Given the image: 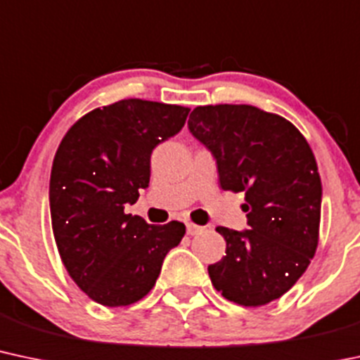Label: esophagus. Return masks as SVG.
I'll return each instance as SVG.
<instances>
[{
	"label": "esophagus",
	"mask_w": 360,
	"mask_h": 360,
	"mask_svg": "<svg viewBox=\"0 0 360 360\" xmlns=\"http://www.w3.org/2000/svg\"><path fill=\"white\" fill-rule=\"evenodd\" d=\"M186 231H188L189 236H196V234H200L201 231H203V227H200V225H196L193 222H188L186 224Z\"/></svg>",
	"instance_id": "obj_1"
}]
</instances>
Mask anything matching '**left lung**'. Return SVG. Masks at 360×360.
Returning <instances> with one entry per match:
<instances>
[{
    "instance_id": "obj_1",
    "label": "left lung",
    "mask_w": 360,
    "mask_h": 360,
    "mask_svg": "<svg viewBox=\"0 0 360 360\" xmlns=\"http://www.w3.org/2000/svg\"><path fill=\"white\" fill-rule=\"evenodd\" d=\"M188 126L215 155L220 188L246 196L250 229L217 227L227 248L208 266L213 287L244 307L280 299L318 248L321 177L313 150L285 117L248 104L200 105Z\"/></svg>"
}]
</instances>
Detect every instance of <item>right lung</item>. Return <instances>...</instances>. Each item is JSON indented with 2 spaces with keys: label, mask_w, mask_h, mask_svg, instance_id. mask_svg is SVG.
Masks as SVG:
<instances>
[{
  "label": "right lung",
  "mask_w": 360,
  "mask_h": 360,
  "mask_svg": "<svg viewBox=\"0 0 360 360\" xmlns=\"http://www.w3.org/2000/svg\"><path fill=\"white\" fill-rule=\"evenodd\" d=\"M189 108L124 98L75 122L54 155L53 234L68 275L92 301L121 307L155 285L186 225H150L124 213L150 183L152 150L181 131Z\"/></svg>",
  "instance_id": "add662e5"
}]
</instances>
